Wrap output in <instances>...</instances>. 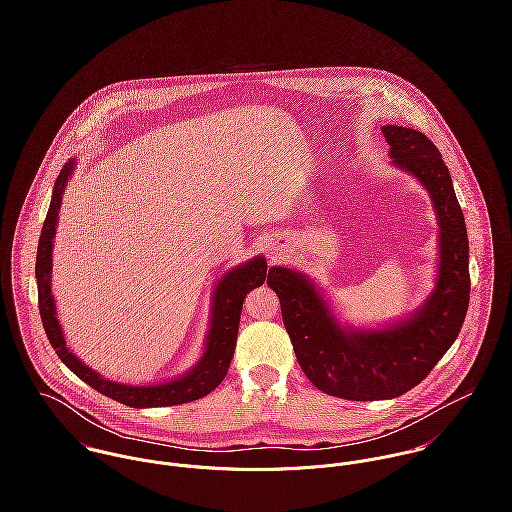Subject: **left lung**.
Listing matches in <instances>:
<instances>
[{
	"mask_svg": "<svg viewBox=\"0 0 512 512\" xmlns=\"http://www.w3.org/2000/svg\"><path fill=\"white\" fill-rule=\"evenodd\" d=\"M382 134L394 163L424 183L438 213V284L426 305L382 331H347L305 276L288 268L268 272L305 376L325 394L361 402L396 398L418 386L457 339L471 292L465 219L438 147L402 126H384Z\"/></svg>",
	"mask_w": 512,
	"mask_h": 512,
	"instance_id": "1",
	"label": "left lung"
}]
</instances>
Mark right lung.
Returning <instances> with one entry per match:
<instances>
[{"label":"right lung","mask_w":512,"mask_h":512,"mask_svg":"<svg viewBox=\"0 0 512 512\" xmlns=\"http://www.w3.org/2000/svg\"><path fill=\"white\" fill-rule=\"evenodd\" d=\"M74 161H69L61 175L57 177L53 199L47 211V219L43 222L39 246H37V262H35V278L39 288V313L47 333V339L59 359L73 370L74 374L84 380L88 386L98 390L100 394L132 406V408H153V406H177L185 402L199 400L213 392L220 382L224 380L228 366L234 355L236 337H238V323L240 311L246 293L262 286L268 274V264L264 258H254L244 266L228 272L215 290V307H213V321L207 341V351L201 363L195 366L185 376L163 382L157 386H126L120 382H112L96 374L92 368L80 363L73 353L67 349L63 329L55 317V299L51 295V250H53V236L59 219V207L63 201V193L67 181L73 173Z\"/></svg>","instance_id":"add662e5"}]
</instances>
